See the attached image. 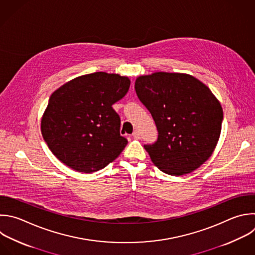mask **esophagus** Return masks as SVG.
Masks as SVG:
<instances>
[{
	"instance_id": "34e87169",
	"label": "esophagus",
	"mask_w": 255,
	"mask_h": 255,
	"mask_svg": "<svg viewBox=\"0 0 255 255\" xmlns=\"http://www.w3.org/2000/svg\"><path fill=\"white\" fill-rule=\"evenodd\" d=\"M132 136H133L135 139H139V138H140V134H139V132H138L137 130H135V131L132 133Z\"/></svg>"
}]
</instances>
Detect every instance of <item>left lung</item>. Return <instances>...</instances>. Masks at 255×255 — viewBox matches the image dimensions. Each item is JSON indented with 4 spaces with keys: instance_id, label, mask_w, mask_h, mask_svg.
Segmentation results:
<instances>
[{
    "instance_id": "1",
    "label": "left lung",
    "mask_w": 255,
    "mask_h": 255,
    "mask_svg": "<svg viewBox=\"0 0 255 255\" xmlns=\"http://www.w3.org/2000/svg\"><path fill=\"white\" fill-rule=\"evenodd\" d=\"M135 91L158 130L157 140L144 145L155 166L180 176L208 160L220 136L223 111L206 85L187 74L157 72L138 77Z\"/></svg>"
}]
</instances>
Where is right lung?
Instances as JSON below:
<instances>
[{
	"mask_svg": "<svg viewBox=\"0 0 255 255\" xmlns=\"http://www.w3.org/2000/svg\"><path fill=\"white\" fill-rule=\"evenodd\" d=\"M130 80L96 72L64 84L50 97L41 131L52 153L76 171L91 173L106 167L128 141L112 105L128 92Z\"/></svg>",
	"mask_w": 255,
	"mask_h": 255,
	"instance_id": "obj_1",
	"label": "right lung"
}]
</instances>
